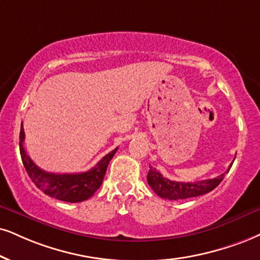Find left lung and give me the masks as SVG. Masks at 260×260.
Masks as SVG:
<instances>
[{
  "mask_svg": "<svg viewBox=\"0 0 260 260\" xmlns=\"http://www.w3.org/2000/svg\"><path fill=\"white\" fill-rule=\"evenodd\" d=\"M232 165L233 164H230L229 169L232 168ZM229 169L226 170V172H229ZM224 176H225V172L213 179L198 182H176L165 178L158 170L149 165L147 182L160 198L168 199V200H182V199L195 198L210 193L223 181Z\"/></svg>",
  "mask_w": 260,
  "mask_h": 260,
  "instance_id": "8db88e82",
  "label": "left lung"
}]
</instances>
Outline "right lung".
Returning <instances> with one entry per match:
<instances>
[{
    "mask_svg": "<svg viewBox=\"0 0 260 260\" xmlns=\"http://www.w3.org/2000/svg\"><path fill=\"white\" fill-rule=\"evenodd\" d=\"M19 140H20L19 148H20L22 164L31 181L44 194L57 200L66 201V203H81L94 195L95 191L100 188L107 166L118 149L115 148L107 155H105L89 171L79 172V174H52L38 168L25 152L24 146H22L25 140L22 123Z\"/></svg>",
    "mask_w": 260,
    "mask_h": 260,
    "instance_id": "right-lung-1",
    "label": "right lung"
}]
</instances>
